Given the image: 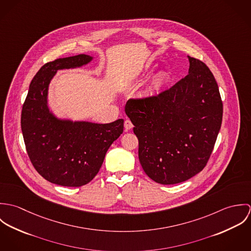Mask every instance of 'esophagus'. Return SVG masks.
<instances>
[{
	"instance_id": "34e87169",
	"label": "esophagus",
	"mask_w": 251,
	"mask_h": 251,
	"mask_svg": "<svg viewBox=\"0 0 251 251\" xmlns=\"http://www.w3.org/2000/svg\"><path fill=\"white\" fill-rule=\"evenodd\" d=\"M132 126H133V125H132L131 121L128 120V119H126V120L125 121V129H126V130H129V129L132 128Z\"/></svg>"
}]
</instances>
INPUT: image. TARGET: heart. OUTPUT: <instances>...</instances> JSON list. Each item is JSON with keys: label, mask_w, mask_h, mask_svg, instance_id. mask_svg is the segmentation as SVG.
I'll list each match as a JSON object with an SVG mask.
<instances>
[{"label": "heart", "mask_w": 251, "mask_h": 251, "mask_svg": "<svg viewBox=\"0 0 251 251\" xmlns=\"http://www.w3.org/2000/svg\"><path fill=\"white\" fill-rule=\"evenodd\" d=\"M168 81V77L165 73L163 72H160L158 74H156L152 80L151 81V84H150V92L151 93H155V92H158L163 86H165V84L167 83Z\"/></svg>", "instance_id": "b5f03b06"}]
</instances>
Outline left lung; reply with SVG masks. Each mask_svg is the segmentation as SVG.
<instances>
[{
  "label": "left lung",
  "mask_w": 251,
  "mask_h": 251,
  "mask_svg": "<svg viewBox=\"0 0 251 251\" xmlns=\"http://www.w3.org/2000/svg\"><path fill=\"white\" fill-rule=\"evenodd\" d=\"M188 74L168 90L130 99L126 114L139 141L145 173L161 184L192 178L207 165L221 126L223 104L215 77L189 57Z\"/></svg>",
  "instance_id": "1"
}]
</instances>
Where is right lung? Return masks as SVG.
<instances>
[{
  "label": "right lung",
  "mask_w": 251,
  "mask_h": 251,
  "mask_svg": "<svg viewBox=\"0 0 251 251\" xmlns=\"http://www.w3.org/2000/svg\"><path fill=\"white\" fill-rule=\"evenodd\" d=\"M80 54L42 66L32 80L21 113V129L29 158L37 173L52 183L77 187L99 173L106 151L124 131V120L110 124L57 119L47 106L48 86L59 70L92 61Z\"/></svg>",
  "instance_id": "obj_1"
}]
</instances>
